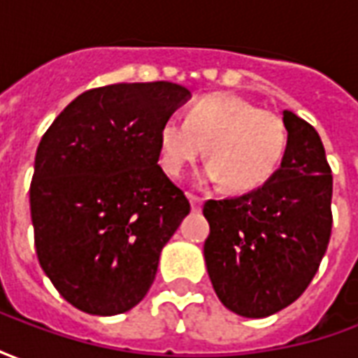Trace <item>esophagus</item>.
<instances>
[{
    "label": "esophagus",
    "instance_id": "esophagus-1",
    "mask_svg": "<svg viewBox=\"0 0 358 358\" xmlns=\"http://www.w3.org/2000/svg\"><path fill=\"white\" fill-rule=\"evenodd\" d=\"M187 197H189V203H192V209H194V210H199V209H201L203 199H201V197H199V195L189 194V195H187Z\"/></svg>",
    "mask_w": 358,
    "mask_h": 358
}]
</instances>
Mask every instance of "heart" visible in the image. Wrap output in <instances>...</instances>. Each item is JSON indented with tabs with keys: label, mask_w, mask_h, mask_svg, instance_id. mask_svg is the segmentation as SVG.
<instances>
[{
	"label": "heart",
	"mask_w": 358,
	"mask_h": 358,
	"mask_svg": "<svg viewBox=\"0 0 358 358\" xmlns=\"http://www.w3.org/2000/svg\"><path fill=\"white\" fill-rule=\"evenodd\" d=\"M210 163L199 182H224L232 192L264 186L287 148L284 118L230 94L199 97L187 107L186 120L169 118L157 134L159 163L178 178L205 153Z\"/></svg>",
	"instance_id": "b5f03b06"
}]
</instances>
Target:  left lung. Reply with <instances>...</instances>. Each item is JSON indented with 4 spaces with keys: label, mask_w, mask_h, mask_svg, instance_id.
<instances>
[{
    "label": "left lung",
    "mask_w": 358,
    "mask_h": 358,
    "mask_svg": "<svg viewBox=\"0 0 358 358\" xmlns=\"http://www.w3.org/2000/svg\"><path fill=\"white\" fill-rule=\"evenodd\" d=\"M287 148L274 176L249 194L209 199L205 263L226 308L264 318L301 297L331 234V169L307 120L284 110Z\"/></svg>",
    "instance_id": "obj_1"
}]
</instances>
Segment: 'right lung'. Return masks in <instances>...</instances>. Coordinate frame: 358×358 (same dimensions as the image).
Returning a JSON list of instances; mask_svg holds the SVG:
<instances>
[{
  "label": "right lung",
  "instance_id": "add662e5",
  "mask_svg": "<svg viewBox=\"0 0 358 358\" xmlns=\"http://www.w3.org/2000/svg\"><path fill=\"white\" fill-rule=\"evenodd\" d=\"M189 90L110 84L69 103L43 134L30 184L38 261L73 307L113 316L153 284L189 201L159 166L157 134Z\"/></svg>",
  "mask_w": 358,
  "mask_h": 358
}]
</instances>
